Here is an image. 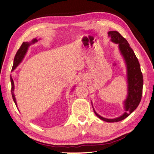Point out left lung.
<instances>
[{
    "label": "left lung",
    "instance_id": "1",
    "mask_svg": "<svg viewBox=\"0 0 154 154\" xmlns=\"http://www.w3.org/2000/svg\"><path fill=\"white\" fill-rule=\"evenodd\" d=\"M108 34L111 37V42L119 45L120 52L126 65L128 94L126 100L124 101L125 112L119 117L110 119L100 116L94 110L93 106V108L94 114L100 119L107 122H116L125 119L139 105L142 99L143 81L138 60L128 42L117 31H110Z\"/></svg>",
    "mask_w": 154,
    "mask_h": 154
}]
</instances>
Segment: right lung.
<instances>
[{"mask_svg":"<svg viewBox=\"0 0 154 154\" xmlns=\"http://www.w3.org/2000/svg\"><path fill=\"white\" fill-rule=\"evenodd\" d=\"M38 40L37 38H34L30 42H23L20 48H19V50L18 51L16 52V55L14 59V63H13V66L12 68V71H14L15 69L17 67L20 63L22 61L23 59L24 58V56L27 53V51L28 50V48L30 47V45L32 44H35V42H37ZM11 85H12V89H11V93H12V99L13 100L16 104V106H17V103H16V98L14 94V81H13L11 75ZM74 88H73L72 89H73Z\"/></svg>","mask_w":154,"mask_h":154,"instance_id":"1","label":"right lung"}]
</instances>
